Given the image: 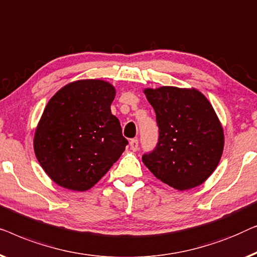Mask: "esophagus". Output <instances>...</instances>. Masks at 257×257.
I'll use <instances>...</instances> for the list:
<instances>
[{"instance_id":"esophagus-1","label":"esophagus","mask_w":257,"mask_h":257,"mask_svg":"<svg viewBox=\"0 0 257 257\" xmlns=\"http://www.w3.org/2000/svg\"><path fill=\"white\" fill-rule=\"evenodd\" d=\"M129 146H130V149H132L133 151H136L137 149H139V140L137 139L130 140Z\"/></svg>"}]
</instances>
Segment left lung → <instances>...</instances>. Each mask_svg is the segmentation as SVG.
Listing matches in <instances>:
<instances>
[{
	"label": "left lung",
	"mask_w": 257,
	"mask_h": 257,
	"mask_svg": "<svg viewBox=\"0 0 257 257\" xmlns=\"http://www.w3.org/2000/svg\"><path fill=\"white\" fill-rule=\"evenodd\" d=\"M144 94L160 130L156 148L142 156L144 165L176 190L199 186L218 166L225 142L212 104L194 88L163 86Z\"/></svg>",
	"instance_id": "left-lung-1"
}]
</instances>
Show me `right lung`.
<instances>
[{
    "instance_id": "right-lung-1",
    "label": "right lung",
    "mask_w": 257,
    "mask_h": 257,
    "mask_svg": "<svg viewBox=\"0 0 257 257\" xmlns=\"http://www.w3.org/2000/svg\"><path fill=\"white\" fill-rule=\"evenodd\" d=\"M115 88L87 79L60 88L36 128V157L53 182L86 191L99 182L125 149L120 121L110 111Z\"/></svg>"
}]
</instances>
